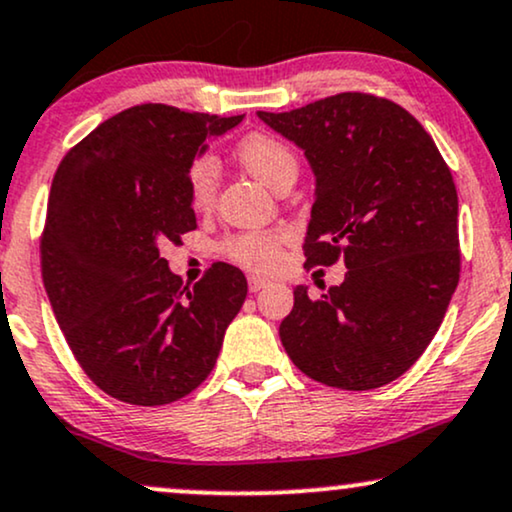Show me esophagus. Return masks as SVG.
Instances as JSON below:
<instances>
[{
  "mask_svg": "<svg viewBox=\"0 0 512 512\" xmlns=\"http://www.w3.org/2000/svg\"><path fill=\"white\" fill-rule=\"evenodd\" d=\"M270 285V282L266 280V277H258V275H251L249 277V289L251 292H261V289H266Z\"/></svg>",
  "mask_w": 512,
  "mask_h": 512,
  "instance_id": "obj_1",
  "label": "esophagus"
}]
</instances>
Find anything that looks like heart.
<instances>
[{"instance_id":"heart-1","label":"heart","mask_w":512,"mask_h":512,"mask_svg":"<svg viewBox=\"0 0 512 512\" xmlns=\"http://www.w3.org/2000/svg\"><path fill=\"white\" fill-rule=\"evenodd\" d=\"M237 159L256 180H261L270 189H280L285 182L296 180V173H299L294 149L273 135H263V132L244 137L239 142ZM216 189L218 163L211 156H201L187 170L189 204L197 211H206L213 204ZM282 244H285L282 232L251 230L227 237L223 251L239 266L256 270V273H270L282 263Z\"/></svg>"}]
</instances>
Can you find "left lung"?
<instances>
[{"label": "left lung", "instance_id": "8db88e82", "mask_svg": "<svg viewBox=\"0 0 512 512\" xmlns=\"http://www.w3.org/2000/svg\"><path fill=\"white\" fill-rule=\"evenodd\" d=\"M258 118L304 149L315 175L308 266L346 263L320 299L294 289L280 339L327 387L394 382L437 334L460 277L458 194L437 144L406 109L342 92Z\"/></svg>", "mask_w": 512, "mask_h": 512}]
</instances>
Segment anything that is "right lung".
<instances>
[{"mask_svg":"<svg viewBox=\"0 0 512 512\" xmlns=\"http://www.w3.org/2000/svg\"><path fill=\"white\" fill-rule=\"evenodd\" d=\"M242 118L132 106L56 168L40 242L44 289L73 356L113 399L173 403L216 365L246 277L216 263L187 289L161 246L197 227L187 170Z\"/></svg>","mask_w":512,"mask_h":512,"instance_id":"1","label":"right lung"}]
</instances>
